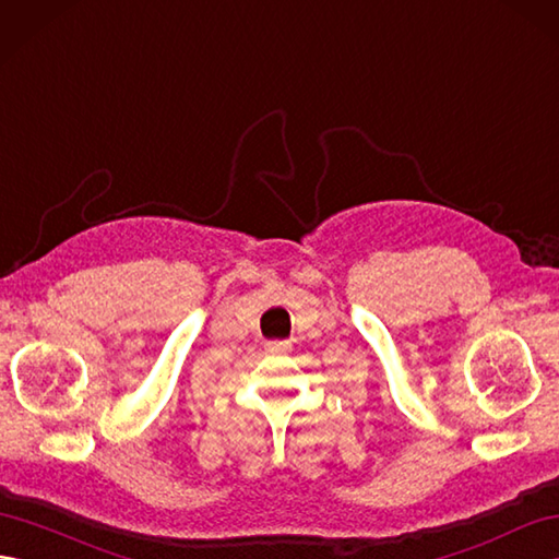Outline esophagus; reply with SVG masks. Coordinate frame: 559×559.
<instances>
[{"label": "esophagus", "mask_w": 559, "mask_h": 559, "mask_svg": "<svg viewBox=\"0 0 559 559\" xmlns=\"http://www.w3.org/2000/svg\"><path fill=\"white\" fill-rule=\"evenodd\" d=\"M289 348V342H270L265 346V353H270V356H282V353H287Z\"/></svg>", "instance_id": "34e87169"}]
</instances>
